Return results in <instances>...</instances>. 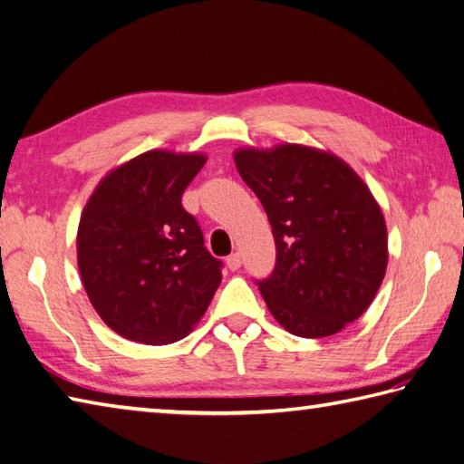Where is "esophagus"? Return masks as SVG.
Returning a JSON list of instances; mask_svg holds the SVG:
<instances>
[{
    "instance_id": "esophagus-1",
    "label": "esophagus",
    "mask_w": 464,
    "mask_h": 464,
    "mask_svg": "<svg viewBox=\"0 0 464 464\" xmlns=\"http://www.w3.org/2000/svg\"><path fill=\"white\" fill-rule=\"evenodd\" d=\"M226 266H228L232 272L234 270H238L240 266H242V258H240V254L236 252V254H230L228 258H226Z\"/></svg>"
}]
</instances>
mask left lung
<instances>
[{
	"mask_svg": "<svg viewBox=\"0 0 464 464\" xmlns=\"http://www.w3.org/2000/svg\"><path fill=\"white\" fill-rule=\"evenodd\" d=\"M276 242V266L258 280L268 310L290 334L324 338L371 306L389 262V234L354 169L323 150L280 144L234 152Z\"/></svg>",
	"mask_w": 464,
	"mask_h": 464,
	"instance_id": "left-lung-1",
	"label": "left lung"
}]
</instances>
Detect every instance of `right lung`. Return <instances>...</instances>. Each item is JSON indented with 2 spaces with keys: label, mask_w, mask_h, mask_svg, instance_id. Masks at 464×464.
Instances as JSON below:
<instances>
[{
  "label": "right lung",
  "mask_w": 464,
  "mask_h": 464,
  "mask_svg": "<svg viewBox=\"0 0 464 464\" xmlns=\"http://www.w3.org/2000/svg\"><path fill=\"white\" fill-rule=\"evenodd\" d=\"M204 154L150 150L96 186L78 226V268L92 306L113 333L141 344L188 336L222 280L186 186Z\"/></svg>",
  "instance_id": "1"
}]
</instances>
